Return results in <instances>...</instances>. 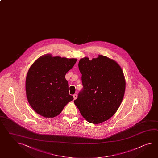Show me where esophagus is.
I'll list each match as a JSON object with an SVG mask.
<instances>
[{
	"mask_svg": "<svg viewBox=\"0 0 158 158\" xmlns=\"http://www.w3.org/2000/svg\"><path fill=\"white\" fill-rule=\"evenodd\" d=\"M73 97H74V99H76L77 98V94H74L73 95Z\"/></svg>",
	"mask_w": 158,
	"mask_h": 158,
	"instance_id": "obj_1",
	"label": "esophagus"
}]
</instances>
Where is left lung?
<instances>
[{
  "mask_svg": "<svg viewBox=\"0 0 158 158\" xmlns=\"http://www.w3.org/2000/svg\"><path fill=\"white\" fill-rule=\"evenodd\" d=\"M78 67L83 88L74 104L89 123L105 122L116 113L124 95L126 84L122 68L102 55L91 60L81 59Z\"/></svg>",
  "mask_w": 158,
  "mask_h": 158,
  "instance_id": "1",
  "label": "left lung"
}]
</instances>
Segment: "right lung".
Wrapping results in <instances>:
<instances>
[{
  "label": "right lung",
  "instance_id": "right-lung-1",
  "mask_svg": "<svg viewBox=\"0 0 158 158\" xmlns=\"http://www.w3.org/2000/svg\"><path fill=\"white\" fill-rule=\"evenodd\" d=\"M76 61L77 59L47 54L32 64L27 75L25 90L28 102L36 113L45 118L55 117L74 99L65 77Z\"/></svg>",
  "mask_w": 158,
  "mask_h": 158
}]
</instances>
